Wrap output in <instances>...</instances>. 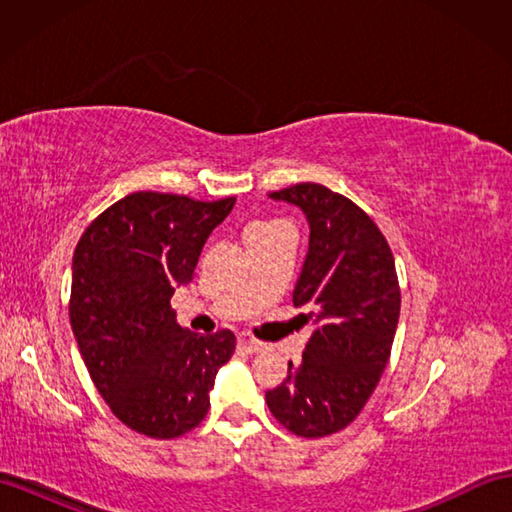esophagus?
<instances>
[{"label": "esophagus", "instance_id": "esophagus-1", "mask_svg": "<svg viewBox=\"0 0 512 512\" xmlns=\"http://www.w3.org/2000/svg\"><path fill=\"white\" fill-rule=\"evenodd\" d=\"M237 345H239V350H244L248 354H257V352L264 350V343L253 339V336H248V334H239L237 336Z\"/></svg>", "mask_w": 512, "mask_h": 512}]
</instances>
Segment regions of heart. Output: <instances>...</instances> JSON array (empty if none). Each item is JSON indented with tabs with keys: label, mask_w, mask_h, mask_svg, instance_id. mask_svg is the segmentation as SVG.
Segmentation results:
<instances>
[{
	"label": "heart",
	"mask_w": 512,
	"mask_h": 512,
	"mask_svg": "<svg viewBox=\"0 0 512 512\" xmlns=\"http://www.w3.org/2000/svg\"><path fill=\"white\" fill-rule=\"evenodd\" d=\"M277 228H284V224L281 222H275V220H257L253 224H248L246 228V237H253V235H266V233H273L277 231Z\"/></svg>",
	"instance_id": "obj_1"
}]
</instances>
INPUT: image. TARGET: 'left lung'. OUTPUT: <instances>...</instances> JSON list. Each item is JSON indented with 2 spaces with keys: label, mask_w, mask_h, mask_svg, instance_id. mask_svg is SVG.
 Masks as SVG:
<instances>
[{
  "label": "left lung",
  "mask_w": 512,
  "mask_h": 512,
  "mask_svg": "<svg viewBox=\"0 0 512 512\" xmlns=\"http://www.w3.org/2000/svg\"><path fill=\"white\" fill-rule=\"evenodd\" d=\"M299 206L310 248L292 292L314 332L301 363L266 391L273 416L301 438L345 429L374 394L400 317L396 264L385 235L361 206L317 182L270 193Z\"/></svg>",
  "instance_id": "obj_1"
}]
</instances>
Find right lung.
<instances>
[{
    "instance_id": "obj_1",
    "label": "right lung",
    "mask_w": 512,
    "mask_h": 512,
    "mask_svg": "<svg viewBox=\"0 0 512 512\" xmlns=\"http://www.w3.org/2000/svg\"><path fill=\"white\" fill-rule=\"evenodd\" d=\"M233 204L136 191L105 209L76 244L74 339L114 416L143 436L171 440L198 427L217 369L235 352L231 330L193 334L169 306Z\"/></svg>"
}]
</instances>
